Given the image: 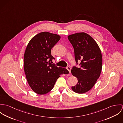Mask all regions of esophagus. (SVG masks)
<instances>
[{
	"label": "esophagus",
	"instance_id": "1",
	"mask_svg": "<svg viewBox=\"0 0 123 123\" xmlns=\"http://www.w3.org/2000/svg\"><path fill=\"white\" fill-rule=\"evenodd\" d=\"M66 69H67L69 71V73H71V71H70L71 68H70V66H68V67H67Z\"/></svg>",
	"mask_w": 123,
	"mask_h": 123
}]
</instances>
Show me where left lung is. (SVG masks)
Segmentation results:
<instances>
[{
  "label": "left lung",
  "instance_id": "8db88e82",
  "mask_svg": "<svg viewBox=\"0 0 123 123\" xmlns=\"http://www.w3.org/2000/svg\"><path fill=\"white\" fill-rule=\"evenodd\" d=\"M77 64L80 61V67H73L71 72L78 79V83L71 87L77 93L82 94L91 89L99 78L102 67L101 50L96 42L85 33L69 35Z\"/></svg>",
  "mask_w": 123,
  "mask_h": 123
}]
</instances>
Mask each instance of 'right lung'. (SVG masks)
<instances>
[{
	"label": "right lung",
	"instance_id": "obj_1",
	"mask_svg": "<svg viewBox=\"0 0 123 123\" xmlns=\"http://www.w3.org/2000/svg\"><path fill=\"white\" fill-rule=\"evenodd\" d=\"M61 36L47 32L35 35L29 41L24 56V66L29 85L36 93L45 94L53 89L62 74L69 73L66 69L52 63L55 59L51 49Z\"/></svg>",
	"mask_w": 123,
	"mask_h": 123
}]
</instances>
